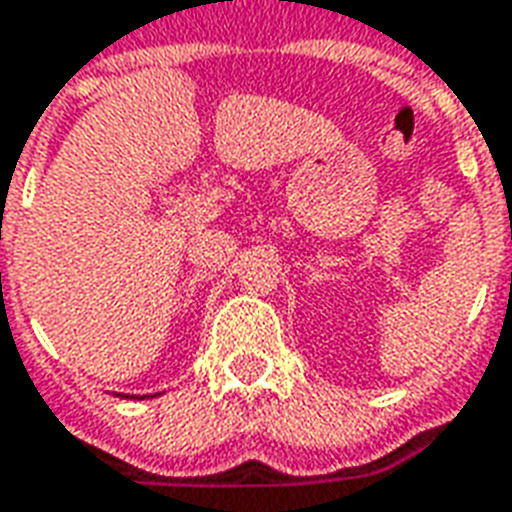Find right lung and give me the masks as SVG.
Here are the masks:
<instances>
[{"mask_svg":"<svg viewBox=\"0 0 512 512\" xmlns=\"http://www.w3.org/2000/svg\"><path fill=\"white\" fill-rule=\"evenodd\" d=\"M115 397H126V400H129V397H132V400H146V394H143V397H140V394H137V397H134V394H115ZM151 397H157V394H151Z\"/></svg>","mask_w":512,"mask_h":512,"instance_id":"obj_1","label":"right lung"}]
</instances>
